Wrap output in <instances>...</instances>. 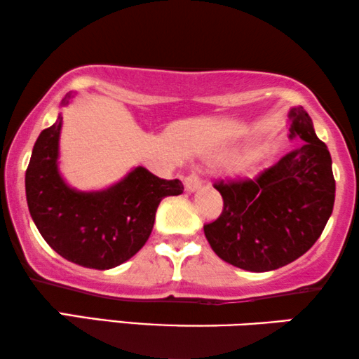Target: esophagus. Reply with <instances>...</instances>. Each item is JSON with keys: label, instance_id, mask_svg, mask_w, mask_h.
<instances>
[{"label": "esophagus", "instance_id": "34e87169", "mask_svg": "<svg viewBox=\"0 0 359 359\" xmlns=\"http://www.w3.org/2000/svg\"><path fill=\"white\" fill-rule=\"evenodd\" d=\"M184 188H186V191H191V193L201 188V180H199V176L196 173H191V175L186 176V178H184Z\"/></svg>", "mask_w": 359, "mask_h": 359}]
</instances>
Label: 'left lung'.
<instances>
[{"label": "left lung", "instance_id": "8db88e82", "mask_svg": "<svg viewBox=\"0 0 359 359\" xmlns=\"http://www.w3.org/2000/svg\"><path fill=\"white\" fill-rule=\"evenodd\" d=\"M290 117V138L300 147L254 180H221V216L204 236L224 262L249 272L280 269L304 255L322 236L334 204L332 156L316 137L304 107Z\"/></svg>", "mask_w": 359, "mask_h": 359}]
</instances>
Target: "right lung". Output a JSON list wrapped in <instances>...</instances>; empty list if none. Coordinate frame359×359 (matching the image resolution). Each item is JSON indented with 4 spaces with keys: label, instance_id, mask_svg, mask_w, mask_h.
<instances>
[{
    "label": "right lung",
    "instance_id": "1",
    "mask_svg": "<svg viewBox=\"0 0 359 359\" xmlns=\"http://www.w3.org/2000/svg\"><path fill=\"white\" fill-rule=\"evenodd\" d=\"M71 94L62 99L69 104ZM62 114L37 137L26 170V199L44 241L69 262L107 271L145 245L158 204L183 193L180 180H161L137 166L102 191H77L59 173Z\"/></svg>",
    "mask_w": 359,
    "mask_h": 359
}]
</instances>
